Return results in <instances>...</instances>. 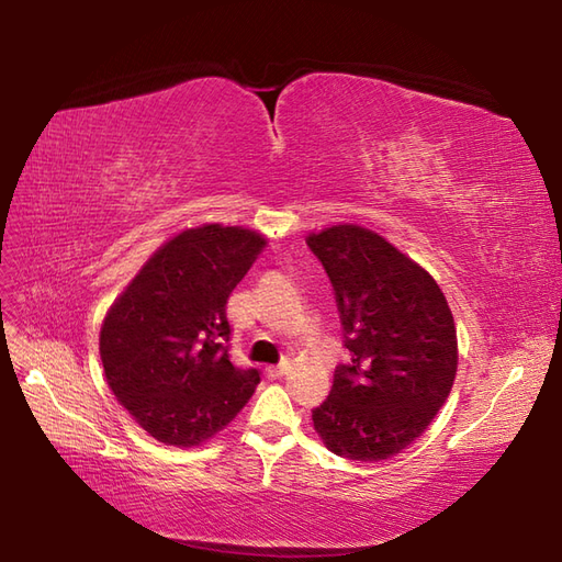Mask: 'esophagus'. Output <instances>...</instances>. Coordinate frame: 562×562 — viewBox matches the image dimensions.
<instances>
[{
  "instance_id": "1",
  "label": "esophagus",
  "mask_w": 562,
  "mask_h": 562,
  "mask_svg": "<svg viewBox=\"0 0 562 562\" xmlns=\"http://www.w3.org/2000/svg\"><path fill=\"white\" fill-rule=\"evenodd\" d=\"M288 368H291V363H288V361H281L279 366H269L265 372H267V378H269V380H279V378H283V375H285Z\"/></svg>"
}]
</instances>
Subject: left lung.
I'll list each match as a JSON object with an SVG mask.
<instances>
[{"mask_svg":"<svg viewBox=\"0 0 562 562\" xmlns=\"http://www.w3.org/2000/svg\"><path fill=\"white\" fill-rule=\"evenodd\" d=\"M333 283L349 361L312 411L326 448L359 462L405 450L434 422L457 375V328L434 277L359 225L307 236Z\"/></svg>","mask_w":562,"mask_h":562,"instance_id":"8db88e82","label":"left lung"}]
</instances>
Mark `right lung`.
Segmentation results:
<instances>
[{
	"label": "right lung",
	"mask_w": 562,
	"mask_h": 562,
	"mask_svg": "<svg viewBox=\"0 0 562 562\" xmlns=\"http://www.w3.org/2000/svg\"><path fill=\"white\" fill-rule=\"evenodd\" d=\"M267 246L246 227L201 225L168 239L114 300L100 359L116 401L166 446L223 431L260 372L229 361L227 300Z\"/></svg>",
	"instance_id": "add662e5"
}]
</instances>
